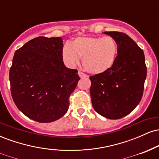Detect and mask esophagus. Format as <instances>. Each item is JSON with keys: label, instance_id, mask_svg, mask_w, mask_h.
<instances>
[{"label": "esophagus", "instance_id": "obj_1", "mask_svg": "<svg viewBox=\"0 0 159 159\" xmlns=\"http://www.w3.org/2000/svg\"><path fill=\"white\" fill-rule=\"evenodd\" d=\"M78 75H79L80 77L82 78H86V77H87V75L84 73V72H81V71H78Z\"/></svg>", "mask_w": 159, "mask_h": 159}]
</instances>
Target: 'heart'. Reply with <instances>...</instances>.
<instances>
[{
  "label": "heart",
  "instance_id": "1",
  "mask_svg": "<svg viewBox=\"0 0 159 159\" xmlns=\"http://www.w3.org/2000/svg\"><path fill=\"white\" fill-rule=\"evenodd\" d=\"M118 46L111 36H81L66 44L62 49L65 64L73 67L82 57V65L87 72L93 75L105 73L114 64Z\"/></svg>",
  "mask_w": 159,
  "mask_h": 159
}]
</instances>
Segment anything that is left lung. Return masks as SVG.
<instances>
[{
    "mask_svg": "<svg viewBox=\"0 0 159 159\" xmlns=\"http://www.w3.org/2000/svg\"><path fill=\"white\" fill-rule=\"evenodd\" d=\"M118 46L114 64L105 73L90 77L94 110L104 117L117 120L130 114L143 96L147 66L143 50L127 34L104 32Z\"/></svg>",
    "mask_w": 159,
    "mask_h": 159,
    "instance_id": "obj_1",
    "label": "left lung"
}]
</instances>
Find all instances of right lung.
<instances>
[{
	"instance_id": "right-lung-1",
	"label": "right lung",
	"mask_w": 159,
	"mask_h": 159,
	"mask_svg": "<svg viewBox=\"0 0 159 159\" xmlns=\"http://www.w3.org/2000/svg\"><path fill=\"white\" fill-rule=\"evenodd\" d=\"M61 37L34 38L16 50L10 70L12 99L19 111L39 123L60 119L80 77L62 58Z\"/></svg>"
}]
</instances>
